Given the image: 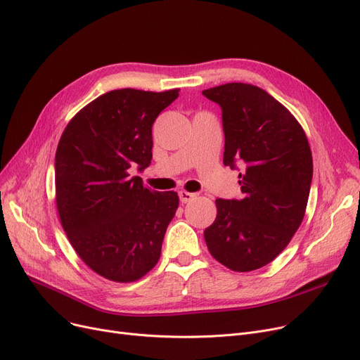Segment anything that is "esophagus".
<instances>
[{"mask_svg":"<svg viewBox=\"0 0 360 360\" xmlns=\"http://www.w3.org/2000/svg\"><path fill=\"white\" fill-rule=\"evenodd\" d=\"M178 194H179V200H181V202H190V201H193V200L197 197V194H194V193H188V191H185V190L179 191Z\"/></svg>","mask_w":360,"mask_h":360,"instance_id":"1","label":"esophagus"}]
</instances>
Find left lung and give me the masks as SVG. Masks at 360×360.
<instances>
[{
	"instance_id": "1",
	"label": "left lung",
	"mask_w": 360,
	"mask_h": 360,
	"mask_svg": "<svg viewBox=\"0 0 360 360\" xmlns=\"http://www.w3.org/2000/svg\"><path fill=\"white\" fill-rule=\"evenodd\" d=\"M221 108L224 166L239 169L240 200H216L204 231L210 254L245 273L271 262L304 220L312 155L304 128L271 94L247 83L202 90Z\"/></svg>"
}]
</instances>
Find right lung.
I'll return each mask as SVG.
<instances>
[{"instance_id": "add662e5", "label": "right lung", "mask_w": 360, "mask_h": 360, "mask_svg": "<svg viewBox=\"0 0 360 360\" xmlns=\"http://www.w3.org/2000/svg\"><path fill=\"white\" fill-rule=\"evenodd\" d=\"M179 90L120 89L86 105L55 155V198L75 252L99 276L129 283L153 269L179 198L151 191L129 167L151 160V127Z\"/></svg>"}]
</instances>
